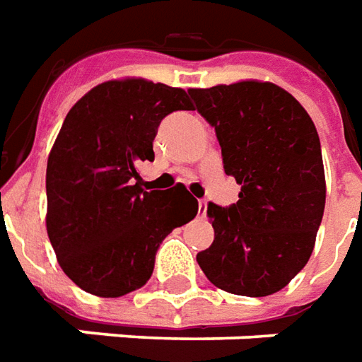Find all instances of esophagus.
I'll list each match as a JSON object with an SVG mask.
<instances>
[{"label":"esophagus","mask_w":362,"mask_h":362,"mask_svg":"<svg viewBox=\"0 0 362 362\" xmlns=\"http://www.w3.org/2000/svg\"><path fill=\"white\" fill-rule=\"evenodd\" d=\"M199 216H206V201H199Z\"/></svg>","instance_id":"esophagus-1"}]
</instances>
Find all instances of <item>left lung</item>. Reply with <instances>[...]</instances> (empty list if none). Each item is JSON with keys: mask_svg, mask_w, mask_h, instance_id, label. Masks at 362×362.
Returning <instances> with one entry per match:
<instances>
[{"mask_svg": "<svg viewBox=\"0 0 362 362\" xmlns=\"http://www.w3.org/2000/svg\"><path fill=\"white\" fill-rule=\"evenodd\" d=\"M214 127L226 175L242 185L232 206L209 202L214 242L197 261L210 283L240 296H269L308 263L325 206L316 127L304 107L269 81L189 89Z\"/></svg>", "mask_w": 362, "mask_h": 362, "instance_id": "obj_1", "label": "left lung"}]
</instances>
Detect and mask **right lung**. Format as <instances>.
Listing matches in <instances>:
<instances>
[{
	"label": "right lung",
	"mask_w": 362,
	"mask_h": 362,
	"mask_svg": "<svg viewBox=\"0 0 362 362\" xmlns=\"http://www.w3.org/2000/svg\"><path fill=\"white\" fill-rule=\"evenodd\" d=\"M173 111H191L185 89L128 78L99 83L66 115L46 165V230L81 291L119 298L144 286L163 238L197 216L185 185L148 191L138 175Z\"/></svg>",
	"instance_id": "obj_1"
}]
</instances>
